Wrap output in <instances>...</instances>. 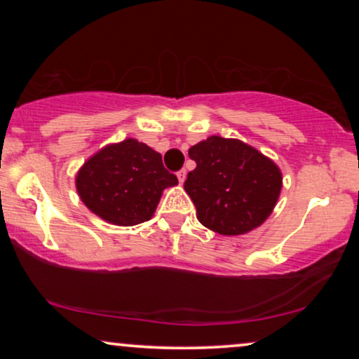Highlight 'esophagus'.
<instances>
[{
  "label": "esophagus",
  "instance_id": "34e87169",
  "mask_svg": "<svg viewBox=\"0 0 359 359\" xmlns=\"http://www.w3.org/2000/svg\"><path fill=\"white\" fill-rule=\"evenodd\" d=\"M176 176H178V181L181 184L184 183V180H186V170H180L178 173H176Z\"/></svg>",
  "mask_w": 359,
  "mask_h": 359
}]
</instances>
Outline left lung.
I'll list each match as a JSON object with an SVG mask.
<instances>
[{
    "label": "left lung",
    "mask_w": 359,
    "mask_h": 359,
    "mask_svg": "<svg viewBox=\"0 0 359 359\" xmlns=\"http://www.w3.org/2000/svg\"><path fill=\"white\" fill-rule=\"evenodd\" d=\"M196 168L184 189L204 227L220 235H242L273 212L283 188L273 160L237 139L212 135L189 149Z\"/></svg>",
    "instance_id": "1"
}]
</instances>
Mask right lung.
<instances>
[{
    "instance_id": "1",
    "label": "right lung",
    "mask_w": 359,
    "mask_h": 359,
    "mask_svg": "<svg viewBox=\"0 0 359 359\" xmlns=\"http://www.w3.org/2000/svg\"><path fill=\"white\" fill-rule=\"evenodd\" d=\"M75 183L78 196L93 214L130 227L151 219L163 189L178 184V178L165 168L158 151L126 139L88 158Z\"/></svg>"
}]
</instances>
